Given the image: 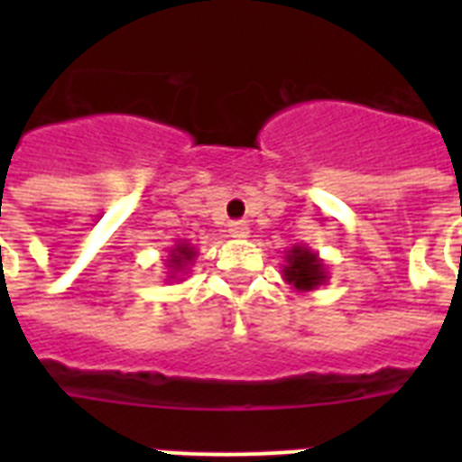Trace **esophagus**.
Returning a JSON list of instances; mask_svg holds the SVG:
<instances>
[{
	"mask_svg": "<svg viewBox=\"0 0 462 462\" xmlns=\"http://www.w3.org/2000/svg\"><path fill=\"white\" fill-rule=\"evenodd\" d=\"M230 237H235V239L249 237V227H246V223H232L230 225Z\"/></svg>",
	"mask_w": 462,
	"mask_h": 462,
	"instance_id": "1",
	"label": "esophagus"
}]
</instances>
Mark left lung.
<instances>
[{"instance_id":"1","label":"left lung","mask_w":462,"mask_h":462,"mask_svg":"<svg viewBox=\"0 0 462 462\" xmlns=\"http://www.w3.org/2000/svg\"><path fill=\"white\" fill-rule=\"evenodd\" d=\"M282 278L297 292H311L326 285L328 271L319 254L311 252L309 246L295 245L285 254V266H282Z\"/></svg>"}]
</instances>
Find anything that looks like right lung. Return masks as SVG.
<instances>
[{
  "label": "right lung",
  "mask_w": 462,
  "mask_h": 462,
  "mask_svg": "<svg viewBox=\"0 0 462 462\" xmlns=\"http://www.w3.org/2000/svg\"><path fill=\"white\" fill-rule=\"evenodd\" d=\"M196 256H199V252L189 242H177L174 246H170V254L165 259L167 281H184L181 275L187 273L189 266H194Z\"/></svg>",
  "instance_id": "obj_1"
}]
</instances>
